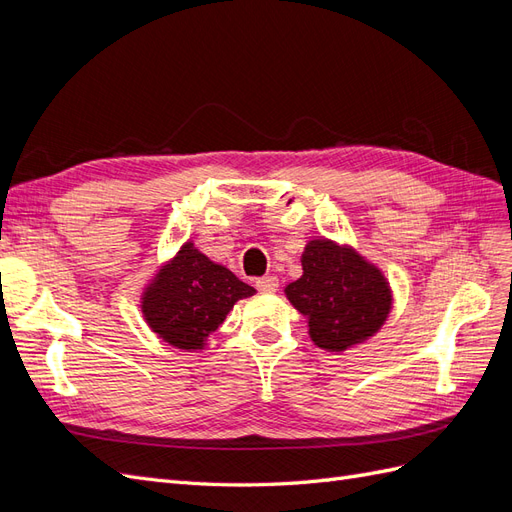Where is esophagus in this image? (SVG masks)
I'll list each match as a JSON object with an SVG mask.
<instances>
[{
    "mask_svg": "<svg viewBox=\"0 0 512 512\" xmlns=\"http://www.w3.org/2000/svg\"><path fill=\"white\" fill-rule=\"evenodd\" d=\"M256 288L262 292H275L280 288V280L275 275H267V277H258L256 280Z\"/></svg>",
    "mask_w": 512,
    "mask_h": 512,
    "instance_id": "34e87169",
    "label": "esophagus"
}]
</instances>
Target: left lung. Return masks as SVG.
Masks as SVG:
<instances>
[{
	"instance_id": "left-lung-1",
	"label": "left lung",
	"mask_w": 512,
	"mask_h": 512,
	"mask_svg": "<svg viewBox=\"0 0 512 512\" xmlns=\"http://www.w3.org/2000/svg\"><path fill=\"white\" fill-rule=\"evenodd\" d=\"M303 275L284 288L307 318L312 342L344 352L376 335L389 318L393 294L382 271L350 245L312 239L301 254Z\"/></svg>"
}]
</instances>
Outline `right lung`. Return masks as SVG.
<instances>
[{
    "instance_id": "right-lung-1",
    "label": "right lung",
    "mask_w": 512,
    "mask_h": 512,
    "mask_svg": "<svg viewBox=\"0 0 512 512\" xmlns=\"http://www.w3.org/2000/svg\"><path fill=\"white\" fill-rule=\"evenodd\" d=\"M256 290L188 241L156 273L143 292L145 322L166 344L203 350L207 337L226 320L239 299Z\"/></svg>"
}]
</instances>
